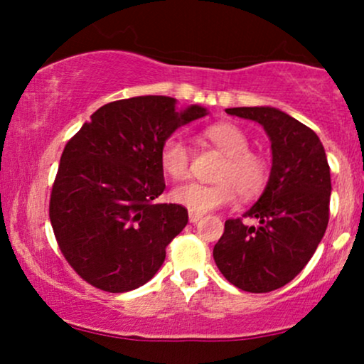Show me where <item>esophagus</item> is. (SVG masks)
<instances>
[{
	"instance_id": "1",
	"label": "esophagus",
	"mask_w": 364,
	"mask_h": 364,
	"mask_svg": "<svg viewBox=\"0 0 364 364\" xmlns=\"http://www.w3.org/2000/svg\"><path fill=\"white\" fill-rule=\"evenodd\" d=\"M188 217H190V223L191 224H195V223H198V220L200 219H202V214H196V212H190V215H188Z\"/></svg>"
}]
</instances>
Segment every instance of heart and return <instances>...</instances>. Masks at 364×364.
<instances>
[{"mask_svg":"<svg viewBox=\"0 0 364 364\" xmlns=\"http://www.w3.org/2000/svg\"><path fill=\"white\" fill-rule=\"evenodd\" d=\"M202 136L225 156L215 179V185L186 183L171 191V198L188 210L203 214L241 198H253L262 193L270 176V164L265 156L250 149V136L235 123H214L202 132ZM159 162L166 176L181 181L190 174V150L185 140L173 135L162 141Z\"/></svg>","mask_w":364,"mask_h":364,"instance_id":"b5f03b06","label":"heart"}]
</instances>
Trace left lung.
Returning a JSON list of instances; mask_svg holds the SVG:
<instances>
[{"instance_id": "left-lung-1", "label": "left lung", "mask_w": 364, "mask_h": 364, "mask_svg": "<svg viewBox=\"0 0 364 364\" xmlns=\"http://www.w3.org/2000/svg\"><path fill=\"white\" fill-rule=\"evenodd\" d=\"M228 114L260 123L272 141V171L258 202L228 219L214 260L232 286L270 292L291 282L315 253L328 224L330 168L316 133L275 107H231Z\"/></svg>"}]
</instances>
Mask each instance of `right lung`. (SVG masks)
Instances as JSON below:
<instances>
[{"instance_id":"right-lung-1","label":"right lung","mask_w":364,"mask_h":364,"mask_svg":"<svg viewBox=\"0 0 364 364\" xmlns=\"http://www.w3.org/2000/svg\"><path fill=\"white\" fill-rule=\"evenodd\" d=\"M176 99L140 95L99 107L68 140L54 178L49 219L70 267L90 286L127 292L156 275L188 223L164 191L162 141L207 111L174 109Z\"/></svg>"}]
</instances>
